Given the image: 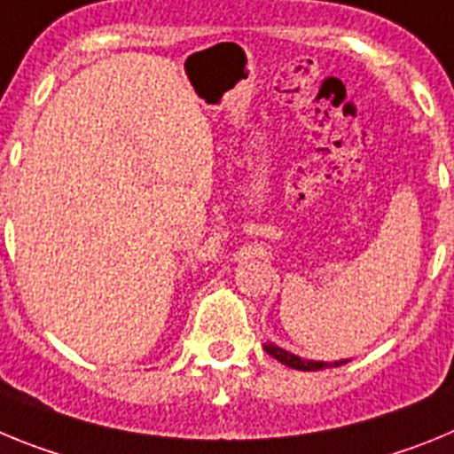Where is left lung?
Here are the masks:
<instances>
[{"label": "left lung", "instance_id": "1", "mask_svg": "<svg viewBox=\"0 0 454 454\" xmlns=\"http://www.w3.org/2000/svg\"><path fill=\"white\" fill-rule=\"evenodd\" d=\"M263 350L270 356H275L277 362H282L284 366L288 368H295V371H323V368L343 366V364H348V359H340V362H311V359H302V356L293 355V352L282 350V348L275 346V343H266Z\"/></svg>", "mask_w": 454, "mask_h": 454}]
</instances>
